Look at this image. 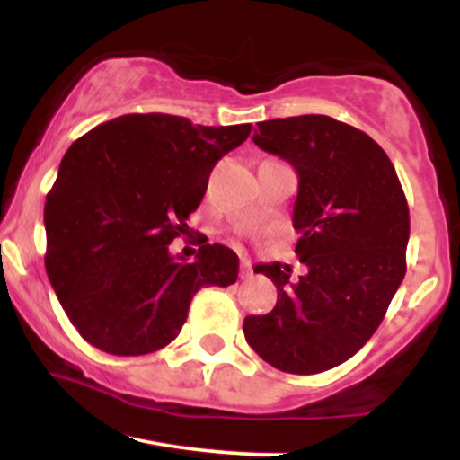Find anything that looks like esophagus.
Returning a JSON list of instances; mask_svg holds the SVG:
<instances>
[{
	"instance_id": "34e87169",
	"label": "esophagus",
	"mask_w": 460,
	"mask_h": 460,
	"mask_svg": "<svg viewBox=\"0 0 460 460\" xmlns=\"http://www.w3.org/2000/svg\"><path fill=\"white\" fill-rule=\"evenodd\" d=\"M240 279H252V268L248 260H242L240 263Z\"/></svg>"
}]
</instances>
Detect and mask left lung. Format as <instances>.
Listing matches in <instances>:
<instances>
[{
    "mask_svg": "<svg viewBox=\"0 0 460 460\" xmlns=\"http://www.w3.org/2000/svg\"><path fill=\"white\" fill-rule=\"evenodd\" d=\"M252 142L298 172L294 229L307 274L281 263L255 272L277 285V305L248 315V346L281 372L318 374L366 346L406 272L409 205L392 160L361 129L324 114L257 123Z\"/></svg>",
    "mask_w": 460,
    "mask_h": 460,
    "instance_id": "8db88e82",
    "label": "left lung"
}]
</instances>
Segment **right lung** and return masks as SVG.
<instances>
[{"label": "right lung", "instance_id": "obj_1", "mask_svg": "<svg viewBox=\"0 0 460 460\" xmlns=\"http://www.w3.org/2000/svg\"><path fill=\"white\" fill-rule=\"evenodd\" d=\"M252 125L205 128L183 116L125 114L75 140L47 194V277L79 335L119 357L171 344L200 288L237 281L240 260L200 244L172 255L188 234L216 162Z\"/></svg>", "mask_w": 460, "mask_h": 460}]
</instances>
